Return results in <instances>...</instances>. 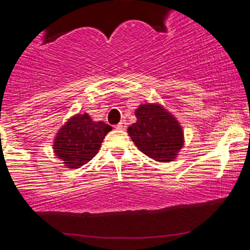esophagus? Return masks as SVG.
Here are the masks:
<instances>
[{"instance_id":"34e87169","label":"esophagus","mask_w":250,"mask_h":250,"mask_svg":"<svg viewBox=\"0 0 250 250\" xmlns=\"http://www.w3.org/2000/svg\"><path fill=\"white\" fill-rule=\"evenodd\" d=\"M126 127H127V124H126V121H125V120L120 121V123L116 125V129H119V130H125Z\"/></svg>"}]
</instances>
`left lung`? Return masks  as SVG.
I'll return each instance as SVG.
<instances>
[{"mask_svg":"<svg viewBox=\"0 0 250 250\" xmlns=\"http://www.w3.org/2000/svg\"><path fill=\"white\" fill-rule=\"evenodd\" d=\"M127 129L138 149L156 161H173L183 147V130L173 115L156 104L140 105Z\"/></svg>","mask_w":250,"mask_h":250,"instance_id":"left-lung-1","label":"left lung"}]
</instances>
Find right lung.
Masks as SVG:
<instances>
[{
    "label": "right lung",
    "mask_w": 250,
    "mask_h": 250,
    "mask_svg": "<svg viewBox=\"0 0 250 250\" xmlns=\"http://www.w3.org/2000/svg\"><path fill=\"white\" fill-rule=\"evenodd\" d=\"M111 129L103 121H92L87 114L76 115L60 129L54 143L55 154L62 159L66 167L77 169L98 154L104 138Z\"/></svg>",
    "instance_id": "right-lung-1"
}]
</instances>
